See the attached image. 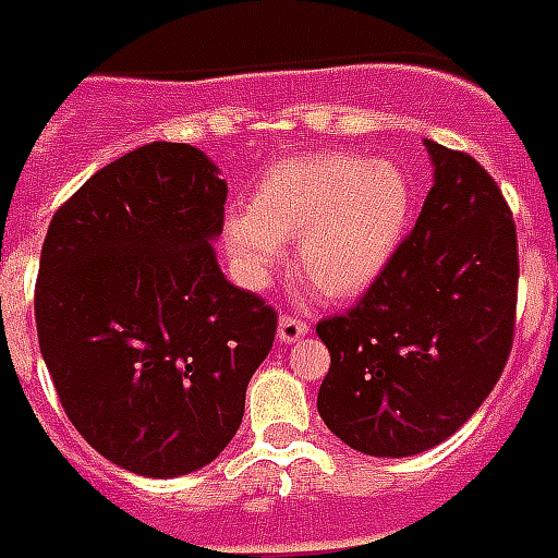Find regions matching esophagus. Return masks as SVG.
Wrapping results in <instances>:
<instances>
[{
	"label": "esophagus",
	"mask_w": 558,
	"mask_h": 558,
	"mask_svg": "<svg viewBox=\"0 0 558 558\" xmlns=\"http://www.w3.org/2000/svg\"><path fill=\"white\" fill-rule=\"evenodd\" d=\"M308 335V324L305 320H300V317H294V314H282L279 317V326H276V338L282 343H294L300 341V338H305Z\"/></svg>",
	"instance_id": "obj_1"
}]
</instances>
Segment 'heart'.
<instances>
[{
  "label": "heart",
  "instance_id": "b5f03b06",
  "mask_svg": "<svg viewBox=\"0 0 558 558\" xmlns=\"http://www.w3.org/2000/svg\"><path fill=\"white\" fill-rule=\"evenodd\" d=\"M412 182L400 165L353 153L282 158L255 182L250 208L223 220L241 279L264 284L296 241V267L326 296L364 294L388 270L412 220Z\"/></svg>",
  "mask_w": 558,
  "mask_h": 558
}]
</instances>
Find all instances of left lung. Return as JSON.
Masks as SVG:
<instances>
[{
    "mask_svg": "<svg viewBox=\"0 0 558 558\" xmlns=\"http://www.w3.org/2000/svg\"><path fill=\"white\" fill-rule=\"evenodd\" d=\"M423 144L435 179L412 234L350 312L317 324L332 355L317 412L379 459L450 438L492 393L514 338L512 211L476 158Z\"/></svg>",
    "mask_w": 558,
    "mask_h": 558,
    "instance_id": "obj_1",
    "label": "left lung"
}]
</instances>
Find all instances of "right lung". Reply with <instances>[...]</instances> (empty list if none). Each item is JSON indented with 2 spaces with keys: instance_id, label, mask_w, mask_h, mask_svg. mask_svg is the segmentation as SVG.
<instances>
[{
  "instance_id": "obj_1",
  "label": "right lung",
  "mask_w": 558,
  "mask_h": 558,
  "mask_svg": "<svg viewBox=\"0 0 558 558\" xmlns=\"http://www.w3.org/2000/svg\"><path fill=\"white\" fill-rule=\"evenodd\" d=\"M226 179L155 141L87 179L40 250V355L78 435L123 471L170 480L223 453L276 312L223 276Z\"/></svg>"
}]
</instances>
